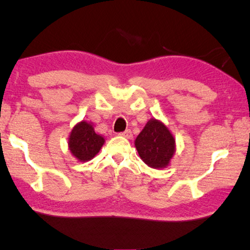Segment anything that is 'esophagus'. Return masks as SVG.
I'll use <instances>...</instances> for the list:
<instances>
[{
    "instance_id": "esophagus-1",
    "label": "esophagus",
    "mask_w": 250,
    "mask_h": 250,
    "mask_svg": "<svg viewBox=\"0 0 250 250\" xmlns=\"http://www.w3.org/2000/svg\"><path fill=\"white\" fill-rule=\"evenodd\" d=\"M121 137H125V138H126V139H131L132 138V132H131V130H125V131H124V132H120L119 133Z\"/></svg>"
}]
</instances>
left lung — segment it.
Segmentation results:
<instances>
[{
  "mask_svg": "<svg viewBox=\"0 0 250 250\" xmlns=\"http://www.w3.org/2000/svg\"><path fill=\"white\" fill-rule=\"evenodd\" d=\"M141 160L153 168H164L175 153V139L167 126L151 119L134 141Z\"/></svg>",
  "mask_w": 250,
  "mask_h": 250,
  "instance_id": "8db88e82",
  "label": "left lung"
}]
</instances>
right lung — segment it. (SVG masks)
Returning <instances> with one entry per match:
<instances>
[{
	"label": "right lung",
	"instance_id": "right-lung-1",
	"mask_svg": "<svg viewBox=\"0 0 250 250\" xmlns=\"http://www.w3.org/2000/svg\"><path fill=\"white\" fill-rule=\"evenodd\" d=\"M104 143V137L95 132L90 122L83 120L74 126L68 139L71 154L80 162H87L95 158Z\"/></svg>",
	"mask_w": 250,
	"mask_h": 250
}]
</instances>
